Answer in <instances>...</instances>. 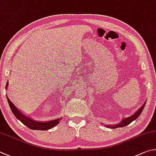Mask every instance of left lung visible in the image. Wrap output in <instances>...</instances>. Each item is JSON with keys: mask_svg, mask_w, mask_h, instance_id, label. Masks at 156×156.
Wrapping results in <instances>:
<instances>
[{"mask_svg": "<svg viewBox=\"0 0 156 156\" xmlns=\"http://www.w3.org/2000/svg\"><path fill=\"white\" fill-rule=\"evenodd\" d=\"M145 103H144L143 105L140 107L138 110L136 112L133 114L132 116L127 117V118H125L122 120V121L119 122L118 124H115V125H105V126L108 128H111V129H114V128H118V127H122L125 126H127V125H129L131 123L132 121H134L136 119H138V117L140 116V114H141L142 112H143L144 105H145Z\"/></svg>", "mask_w": 156, "mask_h": 156, "instance_id": "obj_1", "label": "left lung"}]
</instances>
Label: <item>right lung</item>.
Here are the masks:
<instances>
[{"instance_id":"right-lung-1","label":"right lung","mask_w":156,"mask_h":156,"mask_svg":"<svg viewBox=\"0 0 156 156\" xmlns=\"http://www.w3.org/2000/svg\"><path fill=\"white\" fill-rule=\"evenodd\" d=\"M8 85H9V82H7L6 86H5V88H7ZM7 99L8 103H9V107L11 108V110L14 114V116L16 117V119H18L19 121L22 122V123H23L24 125H26L27 127L34 130H48L50 129L53 127L56 126L57 124H59V121H61L62 117L61 118H58L55 120H52V121H35L34 119H32L30 118L29 116H26L25 114H23L22 112L18 110V109L16 107V106L13 105V103L9 99L7 96Z\"/></svg>"}]
</instances>
